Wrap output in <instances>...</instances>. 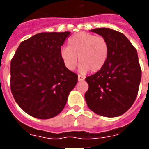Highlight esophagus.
I'll list each match as a JSON object with an SVG mask.
<instances>
[{"label": "esophagus", "instance_id": "1", "mask_svg": "<svg viewBox=\"0 0 149 149\" xmlns=\"http://www.w3.org/2000/svg\"><path fill=\"white\" fill-rule=\"evenodd\" d=\"M84 79H85V77H83V76H81V75H78V80H79V82L84 81Z\"/></svg>", "mask_w": 149, "mask_h": 149}]
</instances>
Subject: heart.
<instances>
[{"mask_svg":"<svg viewBox=\"0 0 149 149\" xmlns=\"http://www.w3.org/2000/svg\"><path fill=\"white\" fill-rule=\"evenodd\" d=\"M109 45L104 37L86 32L73 35L68 40V47L60 51L61 58L69 70H73L79 59V71L98 72L108 57ZM78 58H77V57Z\"/></svg>","mask_w":149,"mask_h":149,"instance_id":"obj_1","label":"heart"}]
</instances>
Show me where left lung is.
Wrapping results in <instances>:
<instances>
[{"label":"left lung","mask_w":149,"mask_h":149,"mask_svg":"<svg viewBox=\"0 0 149 149\" xmlns=\"http://www.w3.org/2000/svg\"><path fill=\"white\" fill-rule=\"evenodd\" d=\"M91 31L106 38L109 52L101 70L85 79L89 85L85 100L98 115L118 117L132 106L138 95L141 69L137 50L119 31L107 28Z\"/></svg>","instance_id":"8db88e82"}]
</instances>
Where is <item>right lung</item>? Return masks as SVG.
Listing matches in <instances>:
<instances>
[{
    "mask_svg": "<svg viewBox=\"0 0 149 149\" xmlns=\"http://www.w3.org/2000/svg\"><path fill=\"white\" fill-rule=\"evenodd\" d=\"M70 35L42 32L22 42L10 62V91L29 115L49 119L63 111L78 75L65 67L61 46Z\"/></svg>",
    "mask_w": 149,
    "mask_h": 149,
    "instance_id": "right-lung-1",
    "label": "right lung"
}]
</instances>
